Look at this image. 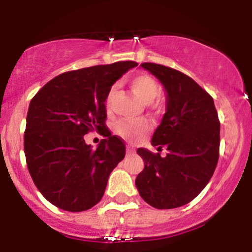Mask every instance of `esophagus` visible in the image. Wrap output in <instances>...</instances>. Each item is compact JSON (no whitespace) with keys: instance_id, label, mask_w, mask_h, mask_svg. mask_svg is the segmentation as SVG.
<instances>
[{"instance_id":"34e87169","label":"esophagus","mask_w":252,"mask_h":252,"mask_svg":"<svg viewBox=\"0 0 252 252\" xmlns=\"http://www.w3.org/2000/svg\"><path fill=\"white\" fill-rule=\"evenodd\" d=\"M135 153V149H134V147H131V146H126V154H134Z\"/></svg>"}]
</instances>
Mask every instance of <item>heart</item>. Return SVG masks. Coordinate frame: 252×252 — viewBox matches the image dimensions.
<instances>
[{
	"label": "heart",
	"mask_w": 252,
	"mask_h": 252,
	"mask_svg": "<svg viewBox=\"0 0 252 252\" xmlns=\"http://www.w3.org/2000/svg\"><path fill=\"white\" fill-rule=\"evenodd\" d=\"M130 88H131L132 92L137 96L138 99L144 104L153 103L161 94V88L158 83L156 82L154 77H152L148 73H138L132 77L130 79ZM115 94H116V86H112L106 94L105 109L108 112L111 111L112 109ZM148 128L149 124L146 120L135 121V122L118 121L116 126H115V131L126 140L134 141L142 137Z\"/></svg>",
	"instance_id": "heart-1"
}]
</instances>
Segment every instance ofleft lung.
<instances>
[{"label":"left lung","mask_w":252,"mask_h":252,"mask_svg":"<svg viewBox=\"0 0 252 252\" xmlns=\"http://www.w3.org/2000/svg\"><path fill=\"white\" fill-rule=\"evenodd\" d=\"M162 83L167 111L152 138L158 150L138 148L144 168L135 184L144 201L155 209H175L192 201L209 184L218 163L220 122L213 98L192 78L172 67L141 63Z\"/></svg>","instance_id":"obj_1"}]
</instances>
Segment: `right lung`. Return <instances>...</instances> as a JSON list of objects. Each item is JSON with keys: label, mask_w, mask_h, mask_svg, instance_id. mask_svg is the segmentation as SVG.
<instances>
[{"label": "right lung", "mask_w": 252, "mask_h": 252, "mask_svg": "<svg viewBox=\"0 0 252 252\" xmlns=\"http://www.w3.org/2000/svg\"><path fill=\"white\" fill-rule=\"evenodd\" d=\"M136 65L118 62L65 72L32 98L24 136L26 161L36 189L54 206L82 212L102 199L110 173L126 156L122 138L106 128L105 97ZM94 131L106 137L97 150L83 138Z\"/></svg>", "instance_id": "add662e5"}]
</instances>
